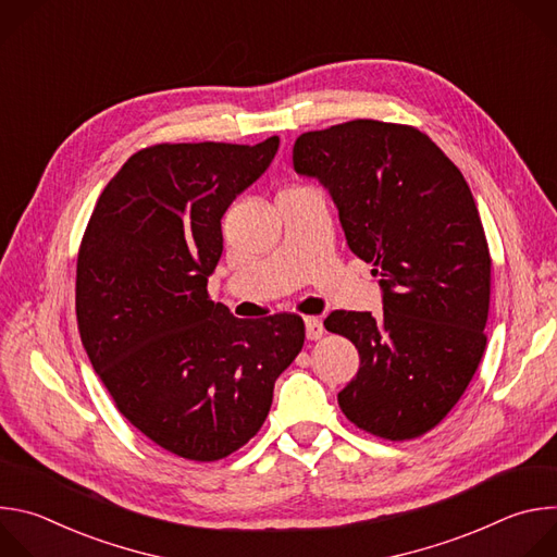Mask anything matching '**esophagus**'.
I'll list each match as a JSON object with an SVG mask.
<instances>
[{
  "label": "esophagus",
  "instance_id": "esophagus-1",
  "mask_svg": "<svg viewBox=\"0 0 557 557\" xmlns=\"http://www.w3.org/2000/svg\"><path fill=\"white\" fill-rule=\"evenodd\" d=\"M322 335H324L322 320H317V317H306V337L310 342H317V339H322Z\"/></svg>",
  "mask_w": 557,
  "mask_h": 557
}]
</instances>
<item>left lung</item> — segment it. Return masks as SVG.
Returning <instances> with one entry per match:
<instances>
[{
	"instance_id": "8db88e82",
	"label": "left lung",
	"mask_w": 557,
	"mask_h": 557,
	"mask_svg": "<svg viewBox=\"0 0 557 557\" xmlns=\"http://www.w3.org/2000/svg\"><path fill=\"white\" fill-rule=\"evenodd\" d=\"M293 168L331 191L350 251L383 288L379 320L355 310L324 320L361 359L339 408L372 436L419 438L458 404L487 346L492 256L473 196L441 147L401 123L304 132Z\"/></svg>"
}]
</instances>
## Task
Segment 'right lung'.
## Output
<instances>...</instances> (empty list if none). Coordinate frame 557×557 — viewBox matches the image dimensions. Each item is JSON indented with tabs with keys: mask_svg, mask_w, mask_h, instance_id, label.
I'll return each instance as SVG.
<instances>
[{
	"mask_svg": "<svg viewBox=\"0 0 557 557\" xmlns=\"http://www.w3.org/2000/svg\"><path fill=\"white\" fill-rule=\"evenodd\" d=\"M277 145L138 149L106 185L78 247L76 322L92 368L140 434L187 460L226 458L260 432L306 339L295 312L237 320L207 290L222 215Z\"/></svg>",
	"mask_w": 557,
	"mask_h": 557,
	"instance_id": "add662e5",
	"label": "right lung"
}]
</instances>
